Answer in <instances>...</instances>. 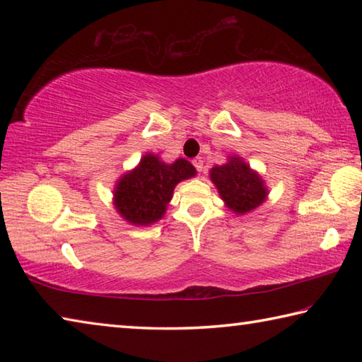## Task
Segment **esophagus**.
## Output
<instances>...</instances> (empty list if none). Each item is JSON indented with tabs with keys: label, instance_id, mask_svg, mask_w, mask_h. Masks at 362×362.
I'll use <instances>...</instances> for the list:
<instances>
[{
	"label": "esophagus",
	"instance_id": "1",
	"mask_svg": "<svg viewBox=\"0 0 362 362\" xmlns=\"http://www.w3.org/2000/svg\"><path fill=\"white\" fill-rule=\"evenodd\" d=\"M193 166L196 168V170H198V173H201V170L204 169L203 158H194V159H193Z\"/></svg>",
	"mask_w": 362,
	"mask_h": 362
}]
</instances>
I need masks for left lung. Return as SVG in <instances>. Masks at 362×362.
I'll use <instances>...</instances> for the list:
<instances>
[{
    "label": "left lung",
    "mask_w": 362,
    "mask_h": 362,
    "mask_svg": "<svg viewBox=\"0 0 362 362\" xmlns=\"http://www.w3.org/2000/svg\"><path fill=\"white\" fill-rule=\"evenodd\" d=\"M209 175L225 206L240 216L257 209L268 196L265 182L241 156H230L228 163L214 166Z\"/></svg>",
    "instance_id": "left-lung-1"
}]
</instances>
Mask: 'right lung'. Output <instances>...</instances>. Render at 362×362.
<instances>
[{
	"mask_svg": "<svg viewBox=\"0 0 362 362\" xmlns=\"http://www.w3.org/2000/svg\"><path fill=\"white\" fill-rule=\"evenodd\" d=\"M194 175L196 169L187 159L166 164L158 155L146 153L137 168L119 177L113 204L126 222L148 226L163 218L177 183Z\"/></svg>",
	"mask_w": 362,
	"mask_h": 362,
	"instance_id": "1",
	"label": "right lung"
}]
</instances>
